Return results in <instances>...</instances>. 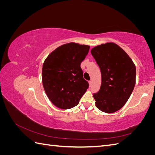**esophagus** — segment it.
I'll list each match as a JSON object with an SVG mask.
<instances>
[{"label":"esophagus","mask_w":155,"mask_h":155,"mask_svg":"<svg viewBox=\"0 0 155 155\" xmlns=\"http://www.w3.org/2000/svg\"><path fill=\"white\" fill-rule=\"evenodd\" d=\"M88 83H89V86L91 87L92 86V81H89Z\"/></svg>","instance_id":"34e87169"}]
</instances>
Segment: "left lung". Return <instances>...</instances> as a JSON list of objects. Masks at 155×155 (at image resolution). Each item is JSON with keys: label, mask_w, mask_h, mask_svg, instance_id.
<instances>
[{"label": "left lung", "mask_w": 155, "mask_h": 155, "mask_svg": "<svg viewBox=\"0 0 155 155\" xmlns=\"http://www.w3.org/2000/svg\"><path fill=\"white\" fill-rule=\"evenodd\" d=\"M91 54L99 66L101 84L99 91L93 94L100 110L112 113L127 101L136 81V67L125 51L113 43L97 46Z\"/></svg>", "instance_id": "left-lung-1"}]
</instances>
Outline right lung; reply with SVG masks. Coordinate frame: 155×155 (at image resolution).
<instances>
[{
  "mask_svg": "<svg viewBox=\"0 0 155 155\" xmlns=\"http://www.w3.org/2000/svg\"><path fill=\"white\" fill-rule=\"evenodd\" d=\"M89 48L74 43L63 45L45 61L42 70L45 91L51 102L60 109L76 106L88 88L80 65Z\"/></svg>",
  "mask_w": 155,
  "mask_h": 155,
  "instance_id": "add662e5",
  "label": "right lung"
}]
</instances>
